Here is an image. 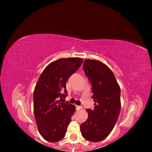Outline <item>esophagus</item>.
<instances>
[{"mask_svg":"<svg viewBox=\"0 0 152 152\" xmlns=\"http://www.w3.org/2000/svg\"><path fill=\"white\" fill-rule=\"evenodd\" d=\"M76 109L77 110H80L82 109V106H78V105H76Z\"/></svg>","mask_w":152,"mask_h":152,"instance_id":"esophagus-1","label":"esophagus"}]
</instances>
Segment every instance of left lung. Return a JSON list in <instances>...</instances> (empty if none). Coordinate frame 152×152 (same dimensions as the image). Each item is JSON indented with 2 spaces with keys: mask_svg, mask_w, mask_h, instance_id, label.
Listing matches in <instances>:
<instances>
[{
  "mask_svg": "<svg viewBox=\"0 0 152 152\" xmlns=\"http://www.w3.org/2000/svg\"><path fill=\"white\" fill-rule=\"evenodd\" d=\"M83 70L92 84L94 109H86L88 119L80 125L86 140L98 142L104 140L116 123L121 110V89L114 74L101 61L86 60Z\"/></svg>",
  "mask_w": 152,
  "mask_h": 152,
  "instance_id": "8db88e82",
  "label": "left lung"
}]
</instances>
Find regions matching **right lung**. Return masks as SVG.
<instances>
[{"label":"right lung","instance_id":"1","mask_svg":"<svg viewBox=\"0 0 152 152\" xmlns=\"http://www.w3.org/2000/svg\"><path fill=\"white\" fill-rule=\"evenodd\" d=\"M82 61L80 58L59 59L46 66L38 79L33 92V111L39 132L46 141L57 142L66 135L76 107L61 100L68 93L67 80Z\"/></svg>","mask_w":152,"mask_h":152}]
</instances>
